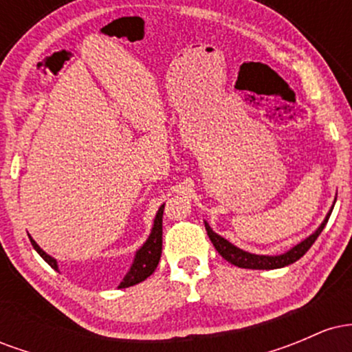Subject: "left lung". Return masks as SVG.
Instances as JSON below:
<instances>
[{
    "label": "left lung",
    "mask_w": 352,
    "mask_h": 352,
    "mask_svg": "<svg viewBox=\"0 0 352 352\" xmlns=\"http://www.w3.org/2000/svg\"><path fill=\"white\" fill-rule=\"evenodd\" d=\"M333 207H331L329 213L326 215L324 221L319 225L316 232L311 233L308 238H305V240L300 241V243L294 245L293 248L288 250L286 253L274 254V256H270V254L248 253V252H245V250L238 248V246L230 243L228 240H225L223 236L217 235V233L210 228V225L207 223V221H205V230H207L208 238L212 240V243L217 248V252L220 253L221 256L228 261V263L235 265V266H238V268H248V270H276V268H283V266H288V265L294 263V261L300 260L302 254L308 252L311 246H313L314 241H316V238L321 235L322 228H324L326 223H328L331 212H333Z\"/></svg>",
    "instance_id": "left-lung-1"
}]
</instances>
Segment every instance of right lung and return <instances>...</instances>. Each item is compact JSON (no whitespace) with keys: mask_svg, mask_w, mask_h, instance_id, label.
<instances>
[{"mask_svg":"<svg viewBox=\"0 0 352 352\" xmlns=\"http://www.w3.org/2000/svg\"><path fill=\"white\" fill-rule=\"evenodd\" d=\"M162 215H164V205L159 208V212H157L151 235H148L147 241L137 250L134 263H132L129 273L124 276V280L120 281L119 288H129V286H134L137 283L147 280V278L155 272L157 265H159L160 261V254H162ZM30 240H31V245L34 246L36 252L41 254L43 260L46 261L51 268H54L56 272H58V261H56L52 256H50L46 252H43L33 238L30 236Z\"/></svg>","mask_w":352,"mask_h":352,"instance_id":"obj_1","label":"right lung"}]
</instances>
